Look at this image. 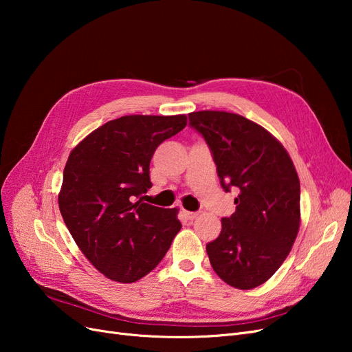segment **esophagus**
I'll return each instance as SVG.
<instances>
[{
	"mask_svg": "<svg viewBox=\"0 0 352 352\" xmlns=\"http://www.w3.org/2000/svg\"><path fill=\"white\" fill-rule=\"evenodd\" d=\"M184 214L188 220H194L198 216V212L197 211H184Z\"/></svg>",
	"mask_w": 352,
	"mask_h": 352,
	"instance_id": "34e87169",
	"label": "esophagus"
}]
</instances>
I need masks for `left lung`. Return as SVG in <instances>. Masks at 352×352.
<instances>
[{"label": "left lung", "instance_id": "8db88e82", "mask_svg": "<svg viewBox=\"0 0 352 352\" xmlns=\"http://www.w3.org/2000/svg\"><path fill=\"white\" fill-rule=\"evenodd\" d=\"M189 126L204 138L221 188H236V210L221 219L217 239L207 243L211 267L238 289L269 280L291 252L300 229V179L276 138L245 117L194 111Z\"/></svg>", "mask_w": 352, "mask_h": 352}]
</instances>
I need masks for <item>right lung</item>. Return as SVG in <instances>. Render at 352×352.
Here are the masks:
<instances>
[{"label": "right lung", "mask_w": 352, "mask_h": 352, "mask_svg": "<svg viewBox=\"0 0 352 352\" xmlns=\"http://www.w3.org/2000/svg\"><path fill=\"white\" fill-rule=\"evenodd\" d=\"M186 126V116H123L89 133L70 153L58 195L66 226L105 278L132 283L157 267L182 228L176 208L142 202L153 186L157 146Z\"/></svg>", "instance_id": "obj_1"}]
</instances>
